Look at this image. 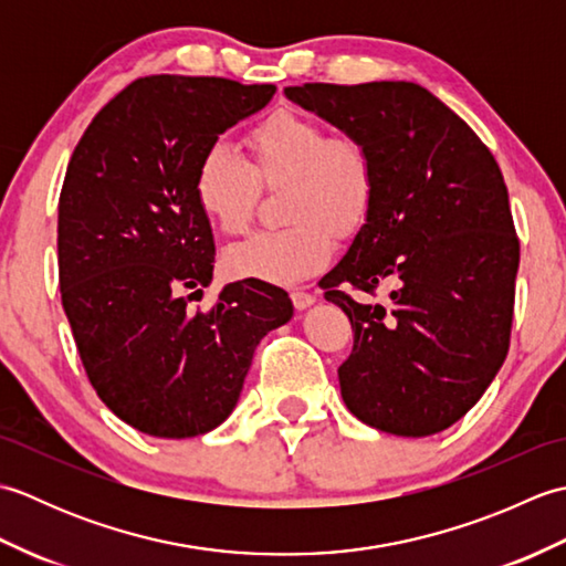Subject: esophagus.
<instances>
[{
  "label": "esophagus",
  "mask_w": 566,
  "mask_h": 566,
  "mask_svg": "<svg viewBox=\"0 0 566 566\" xmlns=\"http://www.w3.org/2000/svg\"><path fill=\"white\" fill-rule=\"evenodd\" d=\"M292 302H294V306L298 308V311H306V308H311L316 304V296L314 294H308V292H292Z\"/></svg>",
  "instance_id": "obj_1"
}]
</instances>
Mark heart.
I'll use <instances>...</instances> for the list:
<instances>
[{
  "instance_id": "obj_1",
  "label": "heart",
  "mask_w": 566,
  "mask_h": 566,
  "mask_svg": "<svg viewBox=\"0 0 566 566\" xmlns=\"http://www.w3.org/2000/svg\"><path fill=\"white\" fill-rule=\"evenodd\" d=\"M252 163L216 143L197 165L195 201L211 226L240 233L255 209L258 182L284 187V219L226 250L223 270L233 280L294 284L333 260L335 233L363 226L375 199V167L363 143L328 136L314 118L280 109L248 134Z\"/></svg>"
}]
</instances>
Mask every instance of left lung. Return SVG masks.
<instances>
[{
    "label": "left lung",
    "mask_w": 566,
    "mask_h": 566,
    "mask_svg": "<svg viewBox=\"0 0 566 566\" xmlns=\"http://www.w3.org/2000/svg\"><path fill=\"white\" fill-rule=\"evenodd\" d=\"M286 99L363 143L375 199L343 260L323 276L326 298L355 331L338 369L363 423L426 438L457 423L509 353L521 248L494 155L450 106L413 82L304 84ZM391 283L389 307L355 303Z\"/></svg>",
    "instance_id": "8db88e82"
}]
</instances>
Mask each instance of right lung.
I'll use <instances>...</instances> for the list:
<instances>
[{
    "label": "right lung",
    "mask_w": 566,
    "mask_h": 566,
    "mask_svg": "<svg viewBox=\"0 0 566 566\" xmlns=\"http://www.w3.org/2000/svg\"><path fill=\"white\" fill-rule=\"evenodd\" d=\"M274 92L223 77H140L92 118L70 158L57 203L63 308L94 391L146 436L221 426L258 343L294 316L286 292L258 280L226 284L209 314H189L216 258L191 191L197 165Z\"/></svg>",
    "instance_id": "1"
}]
</instances>
